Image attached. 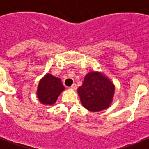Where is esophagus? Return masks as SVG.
<instances>
[{"mask_svg":"<svg viewBox=\"0 0 149 149\" xmlns=\"http://www.w3.org/2000/svg\"><path fill=\"white\" fill-rule=\"evenodd\" d=\"M70 89H71V90H73V91H75V90L77 89V85H76V84H72V86H70Z\"/></svg>","mask_w":149,"mask_h":149,"instance_id":"34e87169","label":"esophagus"}]
</instances>
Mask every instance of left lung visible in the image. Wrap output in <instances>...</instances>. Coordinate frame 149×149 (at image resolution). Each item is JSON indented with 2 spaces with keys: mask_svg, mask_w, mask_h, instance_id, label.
<instances>
[{
  "mask_svg": "<svg viewBox=\"0 0 149 149\" xmlns=\"http://www.w3.org/2000/svg\"><path fill=\"white\" fill-rule=\"evenodd\" d=\"M115 91L114 84L102 72L91 71L84 77L78 88L83 106L91 112H99L108 108Z\"/></svg>",
  "mask_w": 149,
  "mask_h": 149,
  "instance_id": "1",
  "label": "left lung"
}]
</instances>
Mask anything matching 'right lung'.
<instances>
[{"label":"right lung","mask_w":149,"mask_h":149,"mask_svg":"<svg viewBox=\"0 0 149 149\" xmlns=\"http://www.w3.org/2000/svg\"><path fill=\"white\" fill-rule=\"evenodd\" d=\"M64 90L65 87L59 78L46 73L38 83L37 97L44 105H52Z\"/></svg>","instance_id":"add662e5"}]
</instances>
